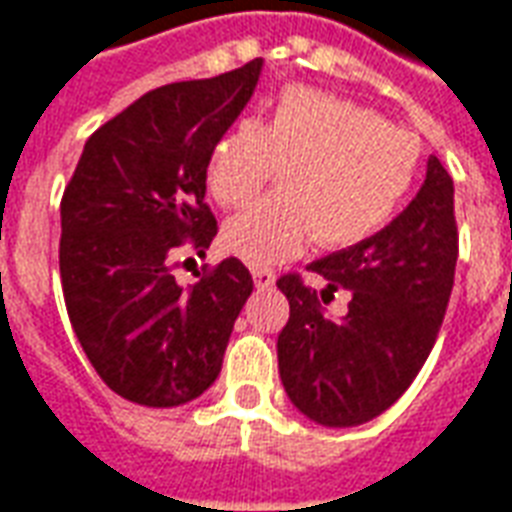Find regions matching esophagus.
Segmentation results:
<instances>
[{
    "label": "esophagus",
    "instance_id": "1",
    "mask_svg": "<svg viewBox=\"0 0 512 512\" xmlns=\"http://www.w3.org/2000/svg\"><path fill=\"white\" fill-rule=\"evenodd\" d=\"M251 275L253 283H256V289H272V286H275V275H272L270 270H259V267H256V270H251Z\"/></svg>",
    "mask_w": 512,
    "mask_h": 512
}]
</instances>
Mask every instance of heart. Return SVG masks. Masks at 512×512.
<instances>
[{
	"label": "heart",
	"mask_w": 512,
	"mask_h": 512,
	"mask_svg": "<svg viewBox=\"0 0 512 512\" xmlns=\"http://www.w3.org/2000/svg\"><path fill=\"white\" fill-rule=\"evenodd\" d=\"M420 144L376 111L289 87L267 122L240 119L207 158V190L234 210L278 171V193L226 220L223 248L253 267L300 256L316 237L349 248L387 226L412 188Z\"/></svg>",
	"instance_id": "b5f03b06"
}]
</instances>
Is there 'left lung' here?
I'll return each instance as SVG.
<instances>
[{
	"label": "left lung",
	"mask_w": 512,
	"mask_h": 512,
	"mask_svg": "<svg viewBox=\"0 0 512 512\" xmlns=\"http://www.w3.org/2000/svg\"><path fill=\"white\" fill-rule=\"evenodd\" d=\"M453 179L428 158L425 182L406 210L374 237L308 264L327 294H352L341 319L322 313L300 275H283L289 322L278 335V371L289 401L308 420L352 428L406 393L434 349L453 292L458 229Z\"/></svg>",
	"instance_id": "1"
}]
</instances>
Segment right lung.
I'll return each instance as SVG.
<instances>
[{"mask_svg":"<svg viewBox=\"0 0 512 512\" xmlns=\"http://www.w3.org/2000/svg\"><path fill=\"white\" fill-rule=\"evenodd\" d=\"M261 65L141 95L89 136L65 188L67 316L92 368L125 401L171 409L218 379L251 272L223 259L182 289L171 256L185 242L204 256L218 234L204 201L207 158L248 106Z\"/></svg>","mask_w":512,"mask_h":512,"instance_id":"1","label":"right lung"}]
</instances>
